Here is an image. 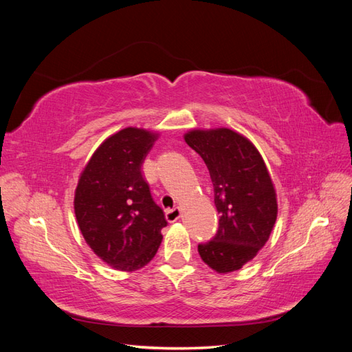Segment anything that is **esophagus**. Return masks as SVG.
<instances>
[{
    "mask_svg": "<svg viewBox=\"0 0 352 352\" xmlns=\"http://www.w3.org/2000/svg\"><path fill=\"white\" fill-rule=\"evenodd\" d=\"M179 217H180V208L179 207H175L172 210H170V208L166 210V219H167L168 223L176 221Z\"/></svg>",
    "mask_w": 352,
    "mask_h": 352,
    "instance_id": "1",
    "label": "esophagus"
}]
</instances>
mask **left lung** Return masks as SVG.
Here are the masks:
<instances>
[{
  "mask_svg": "<svg viewBox=\"0 0 352 352\" xmlns=\"http://www.w3.org/2000/svg\"><path fill=\"white\" fill-rule=\"evenodd\" d=\"M185 141L204 160L220 214L214 238L198 252L219 273L239 270L269 241L278 217L269 170L252 142L226 127L190 131Z\"/></svg>",
  "mask_w": 352,
  "mask_h": 352,
  "instance_id": "obj_1",
  "label": "left lung"
}]
</instances>
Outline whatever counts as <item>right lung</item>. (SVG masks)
Here are the masks:
<instances>
[{
	"label": "right lung",
	"instance_id": "add662e5",
	"mask_svg": "<svg viewBox=\"0 0 352 352\" xmlns=\"http://www.w3.org/2000/svg\"><path fill=\"white\" fill-rule=\"evenodd\" d=\"M157 133L126 127L107 138L85 166L74 192L82 235L111 267L133 272L150 263L167 226L142 176Z\"/></svg>",
	"mask_w": 352,
	"mask_h": 352
}]
</instances>
